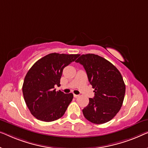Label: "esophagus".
Masks as SVG:
<instances>
[{
    "label": "esophagus",
    "instance_id": "esophagus-1",
    "mask_svg": "<svg viewBox=\"0 0 148 148\" xmlns=\"http://www.w3.org/2000/svg\"><path fill=\"white\" fill-rule=\"evenodd\" d=\"M73 96H74V97L77 98V97H79V95H76V94H74Z\"/></svg>",
    "mask_w": 148,
    "mask_h": 148
}]
</instances>
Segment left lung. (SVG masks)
I'll use <instances>...</instances> for the list:
<instances>
[{
  "label": "left lung",
  "mask_w": 148,
  "mask_h": 148,
  "mask_svg": "<svg viewBox=\"0 0 148 148\" xmlns=\"http://www.w3.org/2000/svg\"><path fill=\"white\" fill-rule=\"evenodd\" d=\"M75 62L83 66L89 83L95 89V96L89 98V104L83 110V115L96 124L110 121L120 110L125 96V85L120 72L97 55H82Z\"/></svg>",
  "instance_id": "1"
}]
</instances>
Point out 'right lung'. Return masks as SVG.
<instances>
[{
  "instance_id": "1",
  "label": "right lung",
  "mask_w": 148,
  "mask_h": 148,
  "mask_svg": "<svg viewBox=\"0 0 148 148\" xmlns=\"http://www.w3.org/2000/svg\"><path fill=\"white\" fill-rule=\"evenodd\" d=\"M79 55L50 53L40 59L27 72L23 85L24 99L31 114L38 120H57L63 116L73 98V93L56 91L63 70Z\"/></svg>"
}]
</instances>
